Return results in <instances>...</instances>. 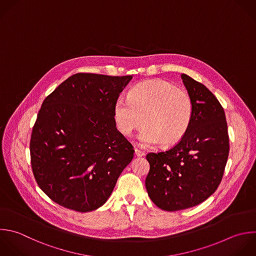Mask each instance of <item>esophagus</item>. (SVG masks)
<instances>
[{
	"mask_svg": "<svg viewBox=\"0 0 256 256\" xmlns=\"http://www.w3.org/2000/svg\"><path fill=\"white\" fill-rule=\"evenodd\" d=\"M135 155L138 157H142V156H145V152L141 151L139 149H135Z\"/></svg>",
	"mask_w": 256,
	"mask_h": 256,
	"instance_id": "34e87169",
	"label": "esophagus"
}]
</instances>
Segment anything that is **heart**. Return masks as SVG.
I'll use <instances>...</instances> for the list:
<instances>
[{
	"label": "heart",
	"instance_id": "b5f03b06",
	"mask_svg": "<svg viewBox=\"0 0 256 256\" xmlns=\"http://www.w3.org/2000/svg\"><path fill=\"white\" fill-rule=\"evenodd\" d=\"M193 113L188 93L164 80L142 82L129 91L128 98L120 96L114 104V119L122 134L130 136L143 122L138 135L142 147L177 143L188 131Z\"/></svg>",
	"mask_w": 256,
	"mask_h": 256
}]
</instances>
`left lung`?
Instances as JSON below:
<instances>
[{"label": "left lung", "instance_id": "left-lung-1", "mask_svg": "<svg viewBox=\"0 0 256 256\" xmlns=\"http://www.w3.org/2000/svg\"><path fill=\"white\" fill-rule=\"evenodd\" d=\"M183 84L193 103V118L172 148L146 156L149 197L159 208L177 211L196 206L219 186L229 154L225 113L216 97L186 74Z\"/></svg>", "mask_w": 256, "mask_h": 256}]
</instances>
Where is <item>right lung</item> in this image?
Returning <instances> with one entry per match:
<instances>
[{
  "label": "right lung",
  "mask_w": 256,
  "mask_h": 256,
  "mask_svg": "<svg viewBox=\"0 0 256 256\" xmlns=\"http://www.w3.org/2000/svg\"><path fill=\"white\" fill-rule=\"evenodd\" d=\"M132 78L79 73L44 100L31 161L38 185L54 202L89 212L110 197L134 156L114 119L115 101Z\"/></svg>",
  "instance_id": "obj_1"
}]
</instances>
